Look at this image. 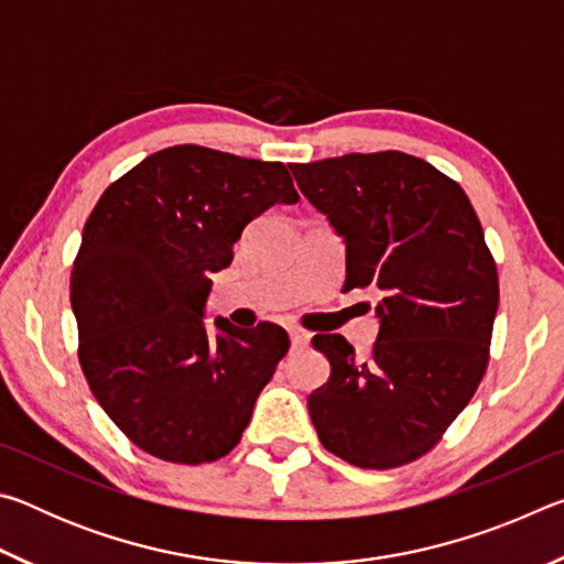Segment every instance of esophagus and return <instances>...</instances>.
I'll return each instance as SVG.
<instances>
[{
	"label": "esophagus",
	"mask_w": 564,
	"mask_h": 564,
	"mask_svg": "<svg viewBox=\"0 0 564 564\" xmlns=\"http://www.w3.org/2000/svg\"><path fill=\"white\" fill-rule=\"evenodd\" d=\"M308 343H311V336L305 330H291V346L295 348V350H301V348H308Z\"/></svg>",
	"instance_id": "esophagus-1"
}]
</instances>
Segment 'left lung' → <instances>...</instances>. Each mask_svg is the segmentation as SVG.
Segmentation results:
<instances>
[{
    "label": "left lung",
    "mask_w": 564,
    "mask_h": 564,
    "mask_svg": "<svg viewBox=\"0 0 564 564\" xmlns=\"http://www.w3.org/2000/svg\"><path fill=\"white\" fill-rule=\"evenodd\" d=\"M301 194L346 243L343 289L376 285L368 356L338 333L313 336L330 378L308 395L326 451L388 470L433 451L490 360L498 265L457 181L403 151L291 164Z\"/></svg>",
    "instance_id": "left-lung-1"
}]
</instances>
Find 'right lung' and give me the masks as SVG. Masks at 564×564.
I'll return each mask as SVG.
<instances>
[{
    "mask_svg": "<svg viewBox=\"0 0 564 564\" xmlns=\"http://www.w3.org/2000/svg\"><path fill=\"white\" fill-rule=\"evenodd\" d=\"M299 191L281 161L181 144L104 191L72 269L84 378L119 431L166 463L231 453L256 398L289 352L275 323L204 326L208 275L234 261L243 228Z\"/></svg>",
    "mask_w": 564,
    "mask_h": 564,
    "instance_id": "add662e5",
    "label": "right lung"
}]
</instances>
